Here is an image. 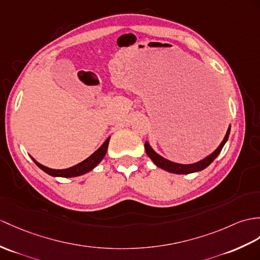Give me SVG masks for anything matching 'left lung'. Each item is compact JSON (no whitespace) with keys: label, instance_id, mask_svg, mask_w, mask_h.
I'll use <instances>...</instances> for the list:
<instances>
[{"label":"left lung","instance_id":"left-lung-1","mask_svg":"<svg viewBox=\"0 0 260 260\" xmlns=\"http://www.w3.org/2000/svg\"><path fill=\"white\" fill-rule=\"evenodd\" d=\"M229 133H231V126L228 127V131L226 133V136L222 142L220 143V145L218 146L215 152L213 154H210L209 156H207L206 158L195 162V164H189V165H183V164H176V162H173L171 160H167L165 158H162L161 156H159L158 154H156L154 150L152 149V147L149 146V144L146 142L145 143V150H146V154L148 155V157L154 161V164L156 166H158L159 168H162V170L170 173H174V174H190V173H195V172H199L203 171L206 168L207 166H209L212 162L214 161V159L219 155V153L221 152L222 147H224L225 143L228 140Z\"/></svg>","mask_w":260,"mask_h":260}]
</instances>
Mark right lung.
Returning a JSON list of instances; mask_svg holds the SVG:
<instances>
[{"mask_svg": "<svg viewBox=\"0 0 260 260\" xmlns=\"http://www.w3.org/2000/svg\"><path fill=\"white\" fill-rule=\"evenodd\" d=\"M108 143H110V137L107 138L105 141V143L102 145V146L96 150L94 154H92L89 156L88 158H86L85 160H83L80 164H77L73 167L66 168V170H52V168L45 167L43 165H41L40 162L36 161L33 157V161L38 165L42 171H44L45 173H47L51 176H59V177H75V176H80V175L85 174L89 171H92L93 168L99 164V162L104 158V156L106 154V150L108 147Z\"/></svg>", "mask_w": 260, "mask_h": 260, "instance_id": "right-lung-1", "label": "right lung"}]
</instances>
